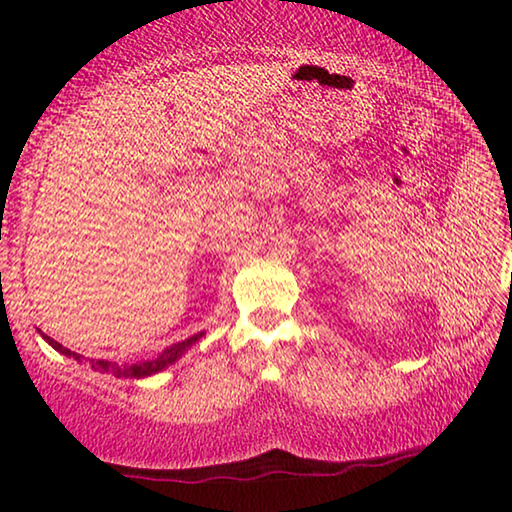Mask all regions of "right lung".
<instances>
[{
    "label": "right lung",
    "instance_id": "obj_1",
    "mask_svg": "<svg viewBox=\"0 0 512 512\" xmlns=\"http://www.w3.org/2000/svg\"><path fill=\"white\" fill-rule=\"evenodd\" d=\"M38 332H40V329H38ZM40 336H42V339H45L56 352L65 354V357H69V359H76L79 363L83 361L81 354H76V352H72V350L63 348V345H60L58 341L49 339L47 334L40 332ZM201 339H203V332H198V334H194V336H189L187 341H180V343L169 345L167 350H164L162 354H158V357L151 359V361H140V363H115V361H101V359L94 361V359H90V366H92V370L106 372V375L126 377V379H144V377L158 375V372H162L164 368H169L171 363H176L189 348H192V345H194L196 341H201Z\"/></svg>",
    "mask_w": 512,
    "mask_h": 512
}]
</instances>
